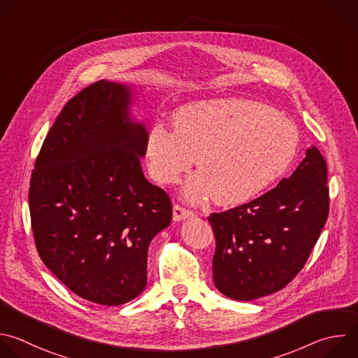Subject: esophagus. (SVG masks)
I'll use <instances>...</instances> for the list:
<instances>
[{
	"instance_id": "1",
	"label": "esophagus",
	"mask_w": 358,
	"mask_h": 358,
	"mask_svg": "<svg viewBox=\"0 0 358 358\" xmlns=\"http://www.w3.org/2000/svg\"><path fill=\"white\" fill-rule=\"evenodd\" d=\"M194 216V212L192 210H188L180 205H174L173 206V220L174 222H180V220H184V219H188V217H192Z\"/></svg>"
}]
</instances>
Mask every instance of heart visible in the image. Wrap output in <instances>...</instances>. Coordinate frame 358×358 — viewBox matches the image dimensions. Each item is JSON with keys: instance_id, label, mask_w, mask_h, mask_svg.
<instances>
[{"instance_id": "obj_1", "label": "heart", "mask_w": 358, "mask_h": 358, "mask_svg": "<svg viewBox=\"0 0 358 358\" xmlns=\"http://www.w3.org/2000/svg\"><path fill=\"white\" fill-rule=\"evenodd\" d=\"M173 129L152 124L143 139L150 177L174 184L197 156L201 169L188 177L182 195L217 205L245 203L274 185L298 153L295 124L270 106L245 98L185 103L173 113Z\"/></svg>"}]
</instances>
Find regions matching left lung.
I'll use <instances>...</instances> for the list:
<instances>
[{
  "label": "left lung",
  "mask_w": 358,
  "mask_h": 358,
  "mask_svg": "<svg viewBox=\"0 0 358 358\" xmlns=\"http://www.w3.org/2000/svg\"><path fill=\"white\" fill-rule=\"evenodd\" d=\"M327 166L316 146L264 195L212 213L213 284L236 301L282 289L305 266L329 213Z\"/></svg>",
  "instance_id": "1"
}]
</instances>
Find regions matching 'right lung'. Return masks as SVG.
<instances>
[{
    "instance_id": "right-lung-1",
    "label": "right lung",
    "mask_w": 358,
    "mask_h": 358,
    "mask_svg": "<svg viewBox=\"0 0 358 358\" xmlns=\"http://www.w3.org/2000/svg\"><path fill=\"white\" fill-rule=\"evenodd\" d=\"M132 90L101 80L62 109L35 162L29 212L38 253L76 295L122 305L148 284V250L170 224L169 195L141 159L146 128Z\"/></svg>"
}]
</instances>
